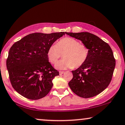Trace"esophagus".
<instances>
[{"instance_id":"34e87169","label":"esophagus","mask_w":125,"mask_h":125,"mask_svg":"<svg viewBox=\"0 0 125 125\" xmlns=\"http://www.w3.org/2000/svg\"><path fill=\"white\" fill-rule=\"evenodd\" d=\"M65 73V72H64V71H60L59 72V74L60 75H61V74H64Z\"/></svg>"}]
</instances>
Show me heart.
Listing matches in <instances>:
<instances>
[{
  "label": "heart",
  "mask_w": 125,
  "mask_h": 125,
  "mask_svg": "<svg viewBox=\"0 0 125 125\" xmlns=\"http://www.w3.org/2000/svg\"><path fill=\"white\" fill-rule=\"evenodd\" d=\"M64 55V59L56 65L59 69L79 68L83 65L89 56V49L84 44L73 38L61 39L56 44L51 46L47 50V56L52 64L57 63Z\"/></svg>",
  "instance_id": "heart-1"
}]
</instances>
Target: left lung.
<instances>
[{"label":"left lung","instance_id":"obj_1","mask_svg":"<svg viewBox=\"0 0 125 125\" xmlns=\"http://www.w3.org/2000/svg\"><path fill=\"white\" fill-rule=\"evenodd\" d=\"M82 41L89 49L86 62L72 71L73 77L69 82L72 91L79 96L90 98L98 95L108 86L115 65L109 45L100 38L88 32H66Z\"/></svg>","mask_w":125,"mask_h":125}]
</instances>
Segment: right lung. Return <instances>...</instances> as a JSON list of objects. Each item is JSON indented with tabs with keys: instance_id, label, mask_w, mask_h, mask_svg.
<instances>
[{
	"instance_id": "right-lung-1",
	"label": "right lung",
	"mask_w": 125,
	"mask_h": 125,
	"mask_svg": "<svg viewBox=\"0 0 125 125\" xmlns=\"http://www.w3.org/2000/svg\"><path fill=\"white\" fill-rule=\"evenodd\" d=\"M66 32L32 33L12 45L6 65L13 88L23 97L38 100L46 96L59 72L48 60L47 50Z\"/></svg>"
}]
</instances>
